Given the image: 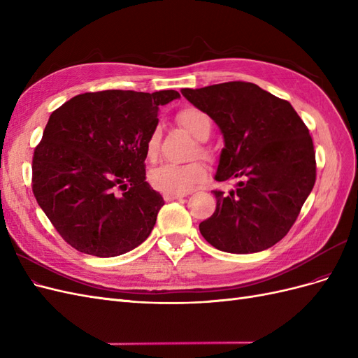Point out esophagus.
Returning <instances> with one entry per match:
<instances>
[{
    "instance_id": "obj_1",
    "label": "esophagus",
    "mask_w": 358,
    "mask_h": 358,
    "mask_svg": "<svg viewBox=\"0 0 358 358\" xmlns=\"http://www.w3.org/2000/svg\"><path fill=\"white\" fill-rule=\"evenodd\" d=\"M185 196H187V194H164V200H166V201L179 200V199H183Z\"/></svg>"
}]
</instances>
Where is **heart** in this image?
<instances>
[{
  "label": "heart",
  "instance_id": "heart-1",
  "mask_svg": "<svg viewBox=\"0 0 358 358\" xmlns=\"http://www.w3.org/2000/svg\"><path fill=\"white\" fill-rule=\"evenodd\" d=\"M180 127L197 140H206L210 134L212 122L208 113L197 107H185L178 116ZM159 143L158 131L149 136L146 142V157L154 159L157 157ZM199 154L206 155V149L199 146ZM206 178V166L201 161H192L188 164H161L149 173V182L155 189L166 194H185L201 183Z\"/></svg>",
  "mask_w": 358,
  "mask_h": 358
}]
</instances>
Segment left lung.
<instances>
[{"label":"left lung","instance_id":"8db88e82","mask_svg":"<svg viewBox=\"0 0 358 358\" xmlns=\"http://www.w3.org/2000/svg\"><path fill=\"white\" fill-rule=\"evenodd\" d=\"M182 95L208 113L224 136L215 179H239L212 191L216 209L200 233L224 252L252 254L284 239L317 179L309 129L292 106L251 82H225Z\"/></svg>","mask_w":358,"mask_h":358}]
</instances>
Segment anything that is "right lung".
<instances>
[{"mask_svg": "<svg viewBox=\"0 0 358 358\" xmlns=\"http://www.w3.org/2000/svg\"><path fill=\"white\" fill-rule=\"evenodd\" d=\"M178 91L109 90L53 110L32 157V192L70 246L116 257L143 243L164 206L146 182V142Z\"/></svg>", "mask_w": 358, "mask_h": 358, "instance_id": "right-lung-1", "label": "right lung"}]
</instances>
